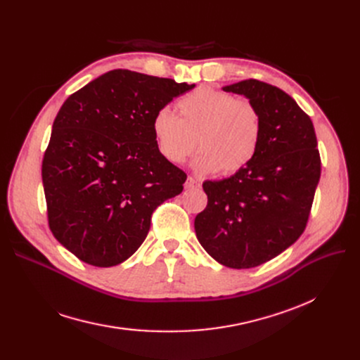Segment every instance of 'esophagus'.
I'll return each mask as SVG.
<instances>
[{"mask_svg": "<svg viewBox=\"0 0 360 360\" xmlns=\"http://www.w3.org/2000/svg\"><path fill=\"white\" fill-rule=\"evenodd\" d=\"M185 188H200V182L193 176H188L185 182Z\"/></svg>", "mask_w": 360, "mask_h": 360, "instance_id": "esophagus-1", "label": "esophagus"}]
</instances>
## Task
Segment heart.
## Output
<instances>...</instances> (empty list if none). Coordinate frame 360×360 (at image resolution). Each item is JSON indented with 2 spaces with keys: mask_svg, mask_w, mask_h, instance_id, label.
<instances>
[{
  "mask_svg": "<svg viewBox=\"0 0 360 360\" xmlns=\"http://www.w3.org/2000/svg\"><path fill=\"white\" fill-rule=\"evenodd\" d=\"M179 118L160 109L153 118L159 153L182 163L200 150L193 167L200 174L233 175L255 156L262 120L257 106L221 90L200 87L178 102Z\"/></svg>",
  "mask_w": 360,
  "mask_h": 360,
  "instance_id": "heart-1",
  "label": "heart"
}]
</instances>
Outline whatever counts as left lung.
<instances>
[{
	"label": "left lung",
	"instance_id": "left-lung-1",
	"mask_svg": "<svg viewBox=\"0 0 360 360\" xmlns=\"http://www.w3.org/2000/svg\"><path fill=\"white\" fill-rule=\"evenodd\" d=\"M261 113L254 159L221 181H205L207 207L194 228L201 247L231 269L270 261L304 233L321 176L311 118L281 89L259 80L224 86Z\"/></svg>",
	"mask_w": 360,
	"mask_h": 360
}]
</instances>
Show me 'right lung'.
<instances>
[{"instance_id":"obj_1","label":"right lung","mask_w":360,"mask_h":360,"mask_svg":"<svg viewBox=\"0 0 360 360\" xmlns=\"http://www.w3.org/2000/svg\"><path fill=\"white\" fill-rule=\"evenodd\" d=\"M195 84L112 70L72 93L42 162L48 221L79 259L112 267L150 231L151 213L182 193L186 174L156 147L153 118Z\"/></svg>"}]
</instances>
